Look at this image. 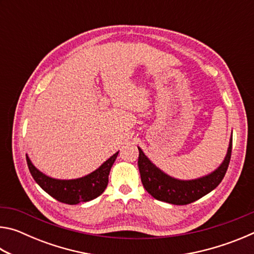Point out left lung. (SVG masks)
<instances>
[{
  "label": "left lung",
  "mask_w": 254,
  "mask_h": 254,
  "mask_svg": "<svg viewBox=\"0 0 254 254\" xmlns=\"http://www.w3.org/2000/svg\"><path fill=\"white\" fill-rule=\"evenodd\" d=\"M137 149H139L137 166L140 170L141 182L145 190L158 200L174 205H187L212 191L224 178L231 160L232 137L225 159L221 166L204 177L191 180H180L170 177L159 169L156 165H153L142 150L139 147Z\"/></svg>",
  "instance_id": "8db88e82"
}]
</instances>
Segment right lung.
Segmentation results:
<instances>
[{
    "label": "right lung",
    "mask_w": 254,
    "mask_h": 254,
    "mask_svg": "<svg viewBox=\"0 0 254 254\" xmlns=\"http://www.w3.org/2000/svg\"><path fill=\"white\" fill-rule=\"evenodd\" d=\"M118 154L119 151L107 159L100 168H97L89 175L69 180L55 179L42 174L32 165L28 154L27 163L33 179L46 192H48L51 197L62 203L76 205L81 201L92 200L103 194L109 184L110 171Z\"/></svg>",
    "instance_id": "add662e5"
}]
</instances>
